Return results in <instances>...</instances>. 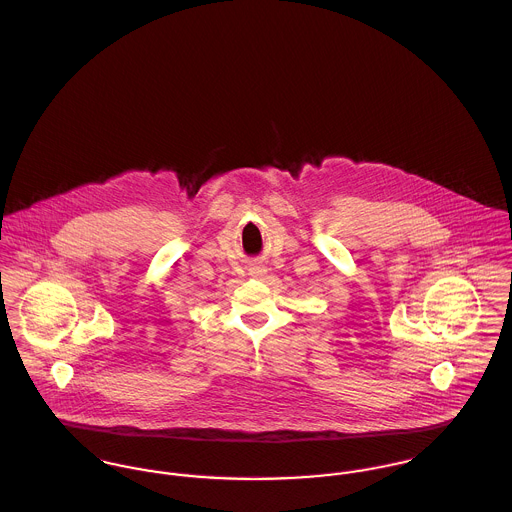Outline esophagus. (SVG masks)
Instances as JSON below:
<instances>
[{
  "mask_svg": "<svg viewBox=\"0 0 512 512\" xmlns=\"http://www.w3.org/2000/svg\"><path fill=\"white\" fill-rule=\"evenodd\" d=\"M266 274V270L262 268V266H254V268H250V276H254V278H260V276H264Z\"/></svg>",
  "mask_w": 512,
  "mask_h": 512,
  "instance_id": "obj_1",
  "label": "esophagus"
}]
</instances>
